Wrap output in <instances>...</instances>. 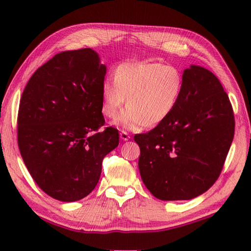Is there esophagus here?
<instances>
[{
  "instance_id": "obj_1",
  "label": "esophagus",
  "mask_w": 251,
  "mask_h": 251,
  "mask_svg": "<svg viewBox=\"0 0 251 251\" xmlns=\"http://www.w3.org/2000/svg\"><path fill=\"white\" fill-rule=\"evenodd\" d=\"M120 136H121V139H123V140H128V139L130 138L129 134L127 133V131H124V130H122V131H121V133H120Z\"/></svg>"
}]
</instances>
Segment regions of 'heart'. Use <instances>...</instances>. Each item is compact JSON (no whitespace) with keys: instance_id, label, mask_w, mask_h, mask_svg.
<instances>
[{"instance_id":"obj_1","label":"heart","mask_w":251,"mask_h":251,"mask_svg":"<svg viewBox=\"0 0 251 251\" xmlns=\"http://www.w3.org/2000/svg\"><path fill=\"white\" fill-rule=\"evenodd\" d=\"M183 75L173 66L158 62L122 63L114 71V80L102 84V112L113 118L126 103L116 124L135 130L156 126L170 115L183 89Z\"/></svg>"}]
</instances>
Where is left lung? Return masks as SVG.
Masks as SVG:
<instances>
[{"mask_svg":"<svg viewBox=\"0 0 251 251\" xmlns=\"http://www.w3.org/2000/svg\"><path fill=\"white\" fill-rule=\"evenodd\" d=\"M183 89L165 121L135 135L140 176L162 201L191 200L220 176L235 133L228 95L215 75L200 66L183 72Z\"/></svg>","mask_w":251,"mask_h":251,"instance_id":"obj_1","label":"left lung"}]
</instances>
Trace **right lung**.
Returning a JSON list of instances; mask_svg holds the SVG:
<instances>
[{"label":"right lung","mask_w":251,"mask_h":251,"mask_svg":"<svg viewBox=\"0 0 251 251\" xmlns=\"http://www.w3.org/2000/svg\"><path fill=\"white\" fill-rule=\"evenodd\" d=\"M106 66L91 48L57 53L43 65L22 94L17 141L31 177L62 202L85 198L97 186L104 157L120 137L102 114Z\"/></svg>","instance_id":"1"}]
</instances>
